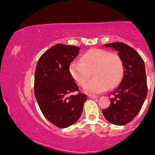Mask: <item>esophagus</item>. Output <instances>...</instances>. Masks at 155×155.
Masks as SVG:
<instances>
[{
	"label": "esophagus",
	"mask_w": 155,
	"mask_h": 155,
	"mask_svg": "<svg viewBox=\"0 0 155 155\" xmlns=\"http://www.w3.org/2000/svg\"><path fill=\"white\" fill-rule=\"evenodd\" d=\"M88 98H91V99H95V98H97V96H95V95H88Z\"/></svg>",
	"instance_id": "obj_1"
}]
</instances>
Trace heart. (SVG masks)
Segmentation results:
<instances>
[{
	"label": "heart",
	"mask_w": 155,
	"mask_h": 155,
	"mask_svg": "<svg viewBox=\"0 0 155 155\" xmlns=\"http://www.w3.org/2000/svg\"><path fill=\"white\" fill-rule=\"evenodd\" d=\"M69 71L79 86H84L92 72L93 78L84 86V91L88 94H97L118 84L123 74L124 63L117 54L94 48L87 51L81 62L71 63Z\"/></svg>",
	"instance_id": "obj_1"
}]
</instances>
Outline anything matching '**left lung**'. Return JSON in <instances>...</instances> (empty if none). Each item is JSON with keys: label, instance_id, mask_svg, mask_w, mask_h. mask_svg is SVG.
Returning a JSON list of instances; mask_svg holds the SVG:
<instances>
[{"label": "left lung", "instance_id": "1", "mask_svg": "<svg viewBox=\"0 0 155 155\" xmlns=\"http://www.w3.org/2000/svg\"><path fill=\"white\" fill-rule=\"evenodd\" d=\"M104 46L118 52L124 63V72L119 84L110 93V107L102 110V114L114 125H125L137 116L147 96L145 63L138 52L125 43L114 42Z\"/></svg>", "mask_w": 155, "mask_h": 155}]
</instances>
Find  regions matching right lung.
I'll return each instance as SVG.
<instances>
[{"label":"right lung","mask_w":155,"mask_h":155,"mask_svg":"<svg viewBox=\"0 0 155 155\" xmlns=\"http://www.w3.org/2000/svg\"><path fill=\"white\" fill-rule=\"evenodd\" d=\"M80 48L57 44L45 51L38 61L34 78V94L41 112L59 128L73 125L81 116L86 95L78 93V87L69 71Z\"/></svg>","instance_id":"add662e5"}]
</instances>
